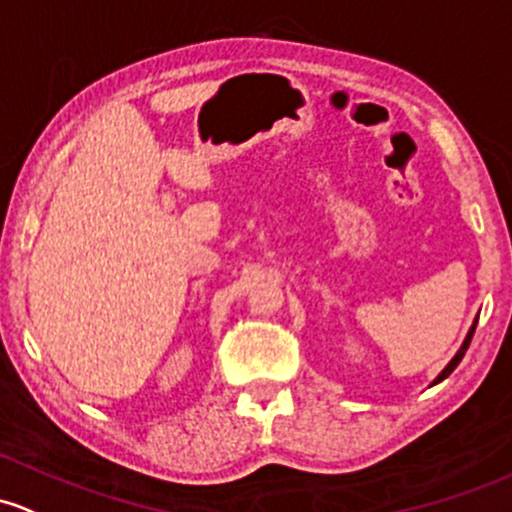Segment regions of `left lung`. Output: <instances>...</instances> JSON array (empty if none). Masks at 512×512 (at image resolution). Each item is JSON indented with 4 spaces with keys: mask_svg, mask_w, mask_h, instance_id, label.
<instances>
[{
    "mask_svg": "<svg viewBox=\"0 0 512 512\" xmlns=\"http://www.w3.org/2000/svg\"><path fill=\"white\" fill-rule=\"evenodd\" d=\"M473 331H476V324H473V326H471V331H469V336H466L464 346H461V348H459V353H456V355H454V358H451V363H449V365H446V368H444V370H441V373H439V378H437V380H434V385H437V383H441V380H444V378H449V375H451V373H454V368H456V365H459V363H461V358H464V353H466V351H469V346H471V338H473Z\"/></svg>",
    "mask_w": 512,
    "mask_h": 512,
    "instance_id": "left-lung-1",
    "label": "left lung"
}]
</instances>
